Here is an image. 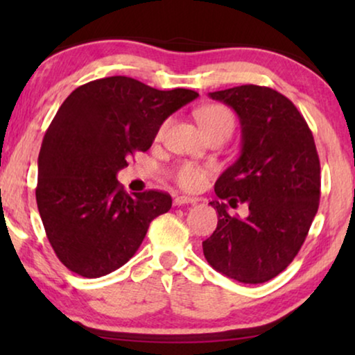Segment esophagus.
Returning a JSON list of instances; mask_svg holds the SVG:
<instances>
[{
	"label": "esophagus",
	"instance_id": "obj_1",
	"mask_svg": "<svg viewBox=\"0 0 355 355\" xmlns=\"http://www.w3.org/2000/svg\"><path fill=\"white\" fill-rule=\"evenodd\" d=\"M198 200L197 198H193V197H187V196H179V197H176L174 198V205H187V203H197Z\"/></svg>",
	"mask_w": 355,
	"mask_h": 355
}]
</instances>
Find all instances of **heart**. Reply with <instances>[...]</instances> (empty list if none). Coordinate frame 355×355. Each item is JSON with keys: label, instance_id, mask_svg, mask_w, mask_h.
Returning <instances> with one entry per match:
<instances>
[{"label": "heart", "instance_id": "1", "mask_svg": "<svg viewBox=\"0 0 355 355\" xmlns=\"http://www.w3.org/2000/svg\"><path fill=\"white\" fill-rule=\"evenodd\" d=\"M197 118L200 121L202 128L205 129V132H211V130L218 129H227L230 132H232V129H234V114L225 105H210L205 106V108H200L197 111ZM168 124V121L162 124V128L157 132V139H163ZM174 179L186 191H198L207 181V171L192 163H184L176 169Z\"/></svg>", "mask_w": 355, "mask_h": 355}]
</instances>
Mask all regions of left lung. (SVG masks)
<instances>
[{"mask_svg":"<svg viewBox=\"0 0 355 355\" xmlns=\"http://www.w3.org/2000/svg\"><path fill=\"white\" fill-rule=\"evenodd\" d=\"M231 106L242 129L241 155L218 178L215 192L249 216H231L213 200L218 225L202 242L208 263L227 278L259 284L288 268L309 234L320 200V159L312 130L293 101L270 87L211 92Z\"/></svg>","mask_w":355,"mask_h":355,"instance_id":"obj_1","label":"left lung"}]
</instances>
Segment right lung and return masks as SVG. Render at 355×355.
Returning <instances> with one entry per match:
<instances>
[{
    "instance_id": "right-lung-1",
    "label": "right lung",
    "mask_w": 355,
    "mask_h": 355,
    "mask_svg": "<svg viewBox=\"0 0 355 355\" xmlns=\"http://www.w3.org/2000/svg\"><path fill=\"white\" fill-rule=\"evenodd\" d=\"M198 96L158 90L125 76L92 80L60 106L43 137L35 189L48 241L66 268L84 278L118 270L142 244L171 196H129L116 174L135 152L152 147L174 111Z\"/></svg>"
}]
</instances>
